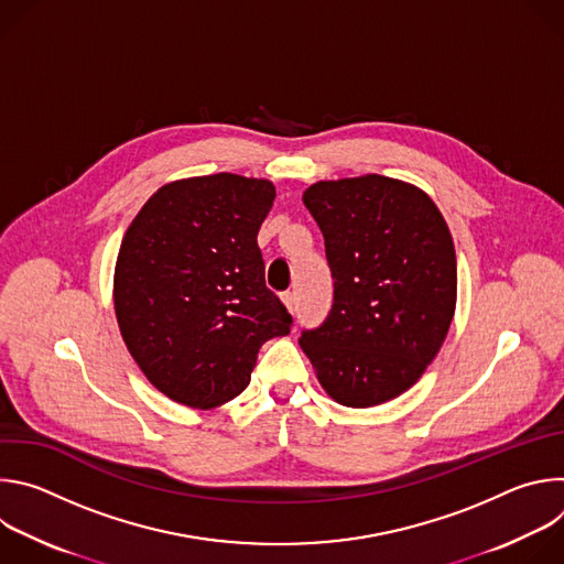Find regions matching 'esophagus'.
I'll return each instance as SVG.
<instances>
[{
    "mask_svg": "<svg viewBox=\"0 0 564 564\" xmlns=\"http://www.w3.org/2000/svg\"><path fill=\"white\" fill-rule=\"evenodd\" d=\"M281 301L285 303V307H288L290 312H296V294H294V292H283V294H281Z\"/></svg>",
    "mask_w": 564,
    "mask_h": 564,
    "instance_id": "34e87169",
    "label": "esophagus"
}]
</instances>
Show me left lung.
Masks as SVG:
<instances>
[{"label": "left lung", "instance_id": "left-lung-1", "mask_svg": "<svg viewBox=\"0 0 564 564\" xmlns=\"http://www.w3.org/2000/svg\"><path fill=\"white\" fill-rule=\"evenodd\" d=\"M303 203L326 238L335 301L299 346L337 404L379 406L417 383L448 335L453 236L424 189L379 174L318 181Z\"/></svg>", "mask_w": 564, "mask_h": 564}]
</instances>
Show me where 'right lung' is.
Returning a JSON list of instances; mask_svg holds the SVG:
<instances>
[{
  "label": "right lung",
  "mask_w": 564,
  "mask_h": 564,
  "mask_svg": "<svg viewBox=\"0 0 564 564\" xmlns=\"http://www.w3.org/2000/svg\"><path fill=\"white\" fill-rule=\"evenodd\" d=\"M274 196L265 178H181L142 205L122 238L120 335L149 383L183 406L207 411L243 392L259 348L290 333L257 246Z\"/></svg>",
  "instance_id": "1"
}]
</instances>
